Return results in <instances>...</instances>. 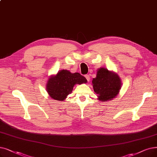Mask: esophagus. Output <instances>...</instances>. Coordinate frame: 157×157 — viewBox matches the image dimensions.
I'll return each mask as SVG.
<instances>
[{"label": "esophagus", "mask_w": 157, "mask_h": 157, "mask_svg": "<svg viewBox=\"0 0 157 157\" xmlns=\"http://www.w3.org/2000/svg\"><path fill=\"white\" fill-rule=\"evenodd\" d=\"M85 78L86 79V80H87V81H88V82H89V81H90V76H89V75H88V74H86V75H85Z\"/></svg>", "instance_id": "esophagus-1"}]
</instances>
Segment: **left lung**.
<instances>
[{
	"instance_id": "8db88e82",
	"label": "left lung",
	"mask_w": 157,
	"mask_h": 157,
	"mask_svg": "<svg viewBox=\"0 0 157 157\" xmlns=\"http://www.w3.org/2000/svg\"><path fill=\"white\" fill-rule=\"evenodd\" d=\"M92 82L98 99L103 102L116 98L122 86V81L119 75L106 68L98 69L96 77L93 78Z\"/></svg>"
}]
</instances>
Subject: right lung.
I'll return each mask as SVG.
<instances>
[{"label":"right lung","mask_w":157,"mask_h":157,"mask_svg":"<svg viewBox=\"0 0 157 157\" xmlns=\"http://www.w3.org/2000/svg\"><path fill=\"white\" fill-rule=\"evenodd\" d=\"M86 83L87 80L79 73H71L69 71L63 69L49 78L45 88L52 99L63 101L67 95L72 93L75 85Z\"/></svg>","instance_id":"1"}]
</instances>
